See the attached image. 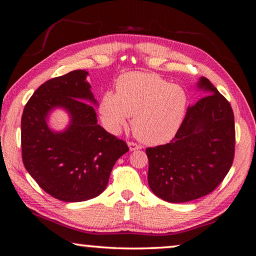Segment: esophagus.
Listing matches in <instances>:
<instances>
[{"label":"esophagus","mask_w":256,"mask_h":256,"mask_svg":"<svg viewBox=\"0 0 256 256\" xmlns=\"http://www.w3.org/2000/svg\"><path fill=\"white\" fill-rule=\"evenodd\" d=\"M128 148H130V150H131V151L141 149V146H140V144H136V142L128 141Z\"/></svg>","instance_id":"1"}]
</instances>
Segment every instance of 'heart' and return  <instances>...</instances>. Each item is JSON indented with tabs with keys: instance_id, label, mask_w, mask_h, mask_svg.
<instances>
[{
	"instance_id": "b5f03b06",
	"label": "heart",
	"mask_w": 256,
	"mask_h": 256,
	"mask_svg": "<svg viewBox=\"0 0 256 256\" xmlns=\"http://www.w3.org/2000/svg\"><path fill=\"white\" fill-rule=\"evenodd\" d=\"M115 94L106 92L99 105L105 128L118 133L132 118L133 134L146 144L170 141L184 118L188 97L178 84L154 73L130 72L120 76Z\"/></svg>"
}]
</instances>
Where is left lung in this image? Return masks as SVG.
<instances>
[{
    "instance_id": "left-lung-1",
    "label": "left lung",
    "mask_w": 256,
    "mask_h": 256,
    "mask_svg": "<svg viewBox=\"0 0 256 256\" xmlns=\"http://www.w3.org/2000/svg\"><path fill=\"white\" fill-rule=\"evenodd\" d=\"M198 88L206 96L188 108L170 144L146 148L148 183L162 200H196L218 188L235 156V120L230 104L202 76Z\"/></svg>"
}]
</instances>
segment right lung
<instances>
[{"label":"right lung","instance_id":"obj_1","mask_svg":"<svg viewBox=\"0 0 256 256\" xmlns=\"http://www.w3.org/2000/svg\"><path fill=\"white\" fill-rule=\"evenodd\" d=\"M88 72L76 70L42 84L26 104L21 118L22 162L37 184L58 200L81 202L106 188L126 142L97 124V104L86 81ZM66 108L72 123L55 134L46 123L48 112Z\"/></svg>","mask_w":256,"mask_h":256}]
</instances>
